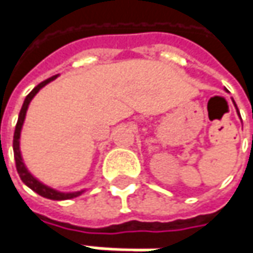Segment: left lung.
<instances>
[{"instance_id":"1","label":"left lung","mask_w":253,"mask_h":253,"mask_svg":"<svg viewBox=\"0 0 253 253\" xmlns=\"http://www.w3.org/2000/svg\"><path fill=\"white\" fill-rule=\"evenodd\" d=\"M237 110H238V109H237ZM238 113H240V112H238Z\"/></svg>"}]
</instances>
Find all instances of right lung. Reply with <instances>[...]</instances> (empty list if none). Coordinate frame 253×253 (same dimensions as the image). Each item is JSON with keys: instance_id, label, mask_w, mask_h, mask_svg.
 <instances>
[{"instance_id": "add662e5", "label": "right lung", "mask_w": 253, "mask_h": 253, "mask_svg": "<svg viewBox=\"0 0 253 253\" xmlns=\"http://www.w3.org/2000/svg\"><path fill=\"white\" fill-rule=\"evenodd\" d=\"M57 77H58V75H53V77L47 78L46 81L40 83L39 85H38V86H35V88L32 89L31 93L25 98V100H23V105H22V109H21V112H19V118H18L16 126H15L12 145H13L15 164H16V170H18V173H19V176H21V179H22L23 183H25L26 186L31 187L33 192H36L38 195L46 197V199H51V200H67V199H73V197L80 196L84 190H81V192H74V193H61V192H57V190H54V189H51V187L43 185L42 182H39L38 179L32 175L29 170L26 169V167H25V164H23L22 155H21V150H19L21 130H22L23 122H25V116H26V110H28V106H29L31 100L33 99V96H35V95H36V93H38V92H39L44 85H47V84L51 83L53 80H56Z\"/></svg>"}]
</instances>
